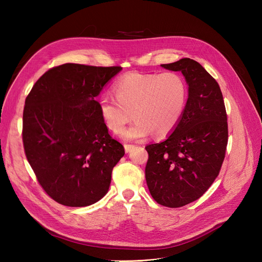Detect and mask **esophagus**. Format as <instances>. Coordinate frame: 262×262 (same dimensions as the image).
<instances>
[{
    "instance_id": "esophagus-1",
    "label": "esophagus",
    "mask_w": 262,
    "mask_h": 262,
    "mask_svg": "<svg viewBox=\"0 0 262 262\" xmlns=\"http://www.w3.org/2000/svg\"><path fill=\"white\" fill-rule=\"evenodd\" d=\"M135 146L134 145H130V144H124V149H125V152H129L130 149L134 148Z\"/></svg>"
}]
</instances>
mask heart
<instances>
[{
    "label": "heart",
    "mask_w": 262,
    "mask_h": 262,
    "mask_svg": "<svg viewBox=\"0 0 262 262\" xmlns=\"http://www.w3.org/2000/svg\"><path fill=\"white\" fill-rule=\"evenodd\" d=\"M115 98L107 94L99 97L100 117L105 126L120 133L130 120L135 122L120 134L128 141H141L152 133L165 137L172 133L184 113L188 88L179 73L129 72L114 84Z\"/></svg>",
    "instance_id": "obj_1"
}]
</instances>
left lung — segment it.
Wrapping results in <instances>:
<instances>
[{
  "label": "left lung",
  "instance_id": "left-lung-1",
  "mask_svg": "<svg viewBox=\"0 0 262 262\" xmlns=\"http://www.w3.org/2000/svg\"><path fill=\"white\" fill-rule=\"evenodd\" d=\"M162 67L181 71L189 97L172 134L145 147V177L152 198L176 208L199 199L219 175L228 142L227 114L219 84L197 61L183 58Z\"/></svg>",
  "mask_w": 262,
  "mask_h": 262
}]
</instances>
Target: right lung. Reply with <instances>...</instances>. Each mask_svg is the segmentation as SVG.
<instances>
[{
	"instance_id": "right-lung-1",
	"label": "right lung",
	"mask_w": 262,
	"mask_h": 262,
	"mask_svg": "<svg viewBox=\"0 0 262 262\" xmlns=\"http://www.w3.org/2000/svg\"><path fill=\"white\" fill-rule=\"evenodd\" d=\"M121 69L66 63L48 70L26 98V157L42 189L60 204L88 206L108 191L124 148L108 135L95 97Z\"/></svg>"
}]
</instances>
